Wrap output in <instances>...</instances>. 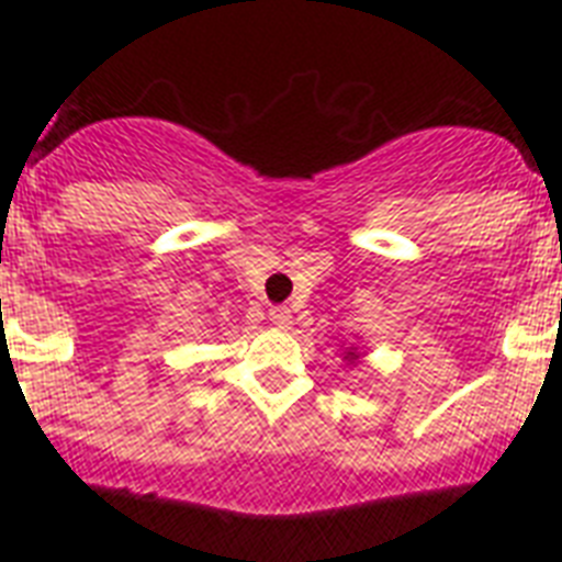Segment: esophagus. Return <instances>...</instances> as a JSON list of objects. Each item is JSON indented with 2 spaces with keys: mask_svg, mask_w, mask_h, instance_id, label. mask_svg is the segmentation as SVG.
<instances>
[{
  "mask_svg": "<svg viewBox=\"0 0 562 562\" xmlns=\"http://www.w3.org/2000/svg\"><path fill=\"white\" fill-rule=\"evenodd\" d=\"M269 321L278 329H288L290 326V308H269Z\"/></svg>",
  "mask_w": 562,
  "mask_h": 562,
  "instance_id": "obj_1",
  "label": "esophagus"
}]
</instances>
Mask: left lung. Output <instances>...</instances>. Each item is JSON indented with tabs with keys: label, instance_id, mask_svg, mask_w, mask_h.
I'll return each mask as SVG.
<instances>
[{
	"label": "left lung",
	"instance_id": "left-lung-1",
	"mask_svg": "<svg viewBox=\"0 0 562 562\" xmlns=\"http://www.w3.org/2000/svg\"><path fill=\"white\" fill-rule=\"evenodd\" d=\"M345 360H348V366L360 363V360H363V353L357 351V348H345Z\"/></svg>",
	"mask_w": 562,
	"mask_h": 562
}]
</instances>
